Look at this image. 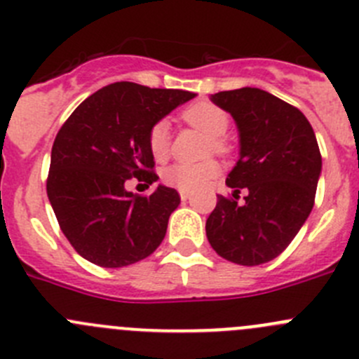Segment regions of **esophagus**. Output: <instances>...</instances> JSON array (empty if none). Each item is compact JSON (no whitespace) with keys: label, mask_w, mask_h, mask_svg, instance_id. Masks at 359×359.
I'll list each match as a JSON object with an SVG mask.
<instances>
[{"label":"esophagus","mask_w":359,"mask_h":359,"mask_svg":"<svg viewBox=\"0 0 359 359\" xmlns=\"http://www.w3.org/2000/svg\"><path fill=\"white\" fill-rule=\"evenodd\" d=\"M189 191H180V200H182V202H186V200H189Z\"/></svg>","instance_id":"34e87169"}]
</instances>
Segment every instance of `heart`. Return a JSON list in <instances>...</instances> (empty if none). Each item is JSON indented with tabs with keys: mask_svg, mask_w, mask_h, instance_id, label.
I'll return each mask as SVG.
<instances>
[{
	"mask_svg": "<svg viewBox=\"0 0 359 359\" xmlns=\"http://www.w3.org/2000/svg\"><path fill=\"white\" fill-rule=\"evenodd\" d=\"M182 120L191 127L202 130L209 136L210 149L217 154H225L229 145L223 134L229 130L230 116L223 108L212 102H195L182 111ZM149 150L157 163L168 159L170 156V129L166 122L154 123L149 130ZM219 175V164L216 161H202L196 164L177 163L164 168L163 182L180 191H200L209 186Z\"/></svg>",
	"mask_w": 359,
	"mask_h": 359,
	"instance_id": "1",
	"label": "heart"
}]
</instances>
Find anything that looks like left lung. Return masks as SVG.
<instances>
[{
    "mask_svg": "<svg viewBox=\"0 0 359 359\" xmlns=\"http://www.w3.org/2000/svg\"><path fill=\"white\" fill-rule=\"evenodd\" d=\"M236 120L239 161L226 177L233 198L246 189L243 206L217 196L205 223L217 255L239 266L276 259L297 236L316 202L323 157L316 133L297 108L260 88L210 95Z\"/></svg>",
    "mask_w": 359,
    "mask_h": 359,
    "instance_id": "obj_1",
    "label": "left lung"
}]
</instances>
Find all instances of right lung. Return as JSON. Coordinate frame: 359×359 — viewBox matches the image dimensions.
Listing matches in <instances>:
<instances>
[{"mask_svg": "<svg viewBox=\"0 0 359 359\" xmlns=\"http://www.w3.org/2000/svg\"><path fill=\"white\" fill-rule=\"evenodd\" d=\"M195 95L113 83L83 100L58 130L48 196L60 229L83 259L100 267L130 266L163 243L179 193L159 184L152 195L140 196L126 184L133 177L147 186L159 179L149 130Z\"/></svg>", "mask_w": 359, "mask_h": 359, "instance_id": "obj_1", "label": "right lung"}]
</instances>
